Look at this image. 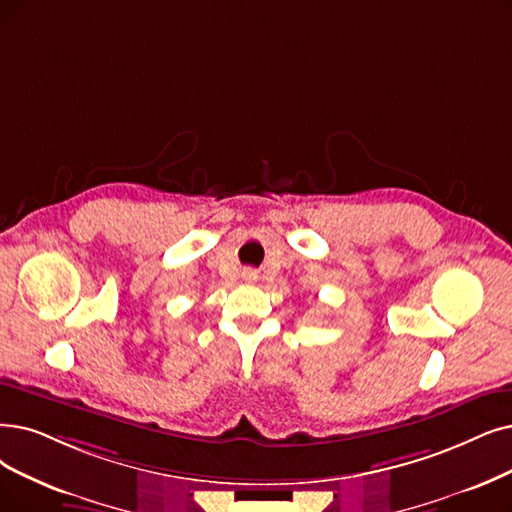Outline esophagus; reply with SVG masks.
<instances>
[{"label": "esophagus", "mask_w": 512, "mask_h": 512, "mask_svg": "<svg viewBox=\"0 0 512 512\" xmlns=\"http://www.w3.org/2000/svg\"><path fill=\"white\" fill-rule=\"evenodd\" d=\"M241 277H243V281H248V283H254V281L258 279V273H256L254 269H243Z\"/></svg>", "instance_id": "1"}]
</instances>
